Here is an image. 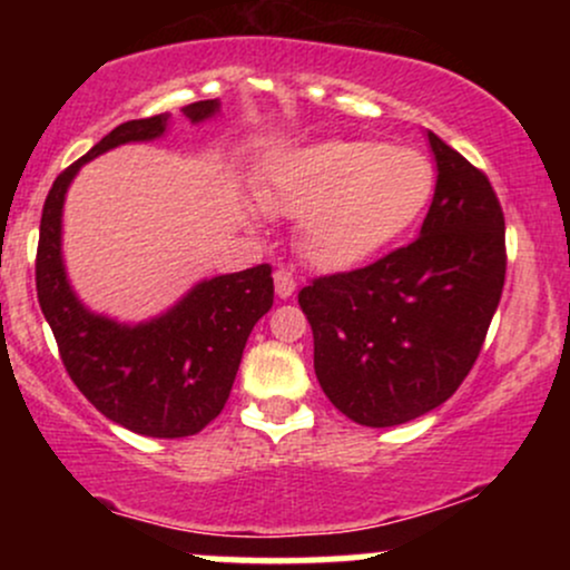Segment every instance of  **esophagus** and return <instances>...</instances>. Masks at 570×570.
Here are the masks:
<instances>
[{
  "label": "esophagus",
  "mask_w": 570,
  "mask_h": 570,
  "mask_svg": "<svg viewBox=\"0 0 570 570\" xmlns=\"http://www.w3.org/2000/svg\"><path fill=\"white\" fill-rule=\"evenodd\" d=\"M273 281H276V294L284 299L292 297L294 289H297V281H294L289 271H276L273 273Z\"/></svg>",
  "instance_id": "34e87169"
}]
</instances>
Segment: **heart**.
Listing matches in <instances>:
<instances>
[{
  "instance_id": "obj_1",
  "label": "heart",
  "mask_w": 570,
  "mask_h": 570,
  "mask_svg": "<svg viewBox=\"0 0 570 570\" xmlns=\"http://www.w3.org/2000/svg\"><path fill=\"white\" fill-rule=\"evenodd\" d=\"M436 174L417 149L383 141H326L292 158L271 206L303 217L299 248L340 271L375 257L426 212Z\"/></svg>"
}]
</instances>
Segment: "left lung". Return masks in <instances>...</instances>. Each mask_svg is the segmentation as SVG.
<instances>
[{
	"label": "left lung",
	"instance_id": "left-lung-1",
	"mask_svg": "<svg viewBox=\"0 0 570 570\" xmlns=\"http://www.w3.org/2000/svg\"><path fill=\"white\" fill-rule=\"evenodd\" d=\"M429 144L440 176L421 235L297 294L326 399L372 429L426 415L455 394L507 276L503 212L485 171L440 136Z\"/></svg>",
	"mask_w": 570,
	"mask_h": 570
}]
</instances>
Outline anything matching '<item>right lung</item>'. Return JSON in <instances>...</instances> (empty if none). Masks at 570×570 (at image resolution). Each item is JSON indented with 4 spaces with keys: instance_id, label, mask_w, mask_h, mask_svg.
I'll list each match as a JSON object with an SVG mask.
<instances>
[{
    "instance_id": "add662e5",
    "label": "right lung",
    "mask_w": 570,
    "mask_h": 570,
    "mask_svg": "<svg viewBox=\"0 0 570 570\" xmlns=\"http://www.w3.org/2000/svg\"><path fill=\"white\" fill-rule=\"evenodd\" d=\"M217 107L208 98L187 104L181 112L198 122ZM166 126L168 115L122 122L56 176L39 222L35 276L39 307L82 396L136 434L179 440L198 434L225 410L246 340L273 305V267L263 263L203 281L166 316L122 326L85 311L61 265L63 195L82 163L117 144L155 139Z\"/></svg>"
}]
</instances>
